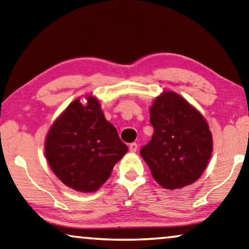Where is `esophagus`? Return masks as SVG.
Instances as JSON below:
<instances>
[{"mask_svg": "<svg viewBox=\"0 0 249 249\" xmlns=\"http://www.w3.org/2000/svg\"><path fill=\"white\" fill-rule=\"evenodd\" d=\"M129 151H131V152H136L137 151V144L136 143H131V144H129Z\"/></svg>", "mask_w": 249, "mask_h": 249, "instance_id": "1", "label": "esophagus"}]
</instances>
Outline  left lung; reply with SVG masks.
Instances as JSON below:
<instances>
[{"label": "left lung", "mask_w": 249, "mask_h": 249, "mask_svg": "<svg viewBox=\"0 0 249 249\" xmlns=\"http://www.w3.org/2000/svg\"><path fill=\"white\" fill-rule=\"evenodd\" d=\"M152 139L141 148L154 180L173 190L201 177L213 153V135L205 117L174 91L165 90L153 101Z\"/></svg>", "instance_id": "1"}]
</instances>
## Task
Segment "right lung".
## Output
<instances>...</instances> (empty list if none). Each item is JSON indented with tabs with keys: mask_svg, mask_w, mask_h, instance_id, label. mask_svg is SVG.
I'll list each match as a JSON object with an SVG mask.
<instances>
[{
	"mask_svg": "<svg viewBox=\"0 0 249 249\" xmlns=\"http://www.w3.org/2000/svg\"><path fill=\"white\" fill-rule=\"evenodd\" d=\"M86 101L75 99L54 121L44 153L62 183L80 192H94L106 182L127 146L106 121L98 99L89 95Z\"/></svg>",
	"mask_w": 249,
	"mask_h": 249,
	"instance_id": "right-lung-1",
	"label": "right lung"
}]
</instances>
